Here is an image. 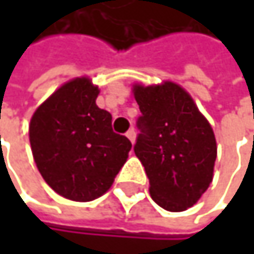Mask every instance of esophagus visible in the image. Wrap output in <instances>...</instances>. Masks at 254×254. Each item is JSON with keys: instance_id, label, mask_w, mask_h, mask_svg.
<instances>
[{"instance_id": "esophagus-1", "label": "esophagus", "mask_w": 254, "mask_h": 254, "mask_svg": "<svg viewBox=\"0 0 254 254\" xmlns=\"http://www.w3.org/2000/svg\"><path fill=\"white\" fill-rule=\"evenodd\" d=\"M127 138H129V141H130L132 144L135 142V138H136V133H135V129H133V127L127 130Z\"/></svg>"}]
</instances>
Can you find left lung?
I'll use <instances>...</instances> for the list:
<instances>
[{"mask_svg":"<svg viewBox=\"0 0 254 254\" xmlns=\"http://www.w3.org/2000/svg\"><path fill=\"white\" fill-rule=\"evenodd\" d=\"M142 116L133 147L150 179V195L165 210L194 206L213 179L218 154L209 121L175 82L132 85Z\"/></svg>","mask_w":254,"mask_h":254,"instance_id":"obj_1","label":"left lung"}]
</instances>
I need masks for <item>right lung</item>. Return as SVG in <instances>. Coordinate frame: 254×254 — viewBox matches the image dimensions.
Wrapping results in <instances>:
<instances>
[{
	"label": "right lung",
	"instance_id": "1",
	"mask_svg": "<svg viewBox=\"0 0 254 254\" xmlns=\"http://www.w3.org/2000/svg\"><path fill=\"white\" fill-rule=\"evenodd\" d=\"M88 76L59 86L32 115L29 141L45 182L62 197L91 201L106 194L132 147L115 133L112 115L100 109Z\"/></svg>",
	"mask_w": 254,
	"mask_h": 254
}]
</instances>
